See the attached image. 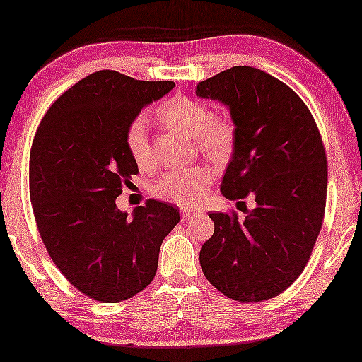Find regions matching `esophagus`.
I'll use <instances>...</instances> for the list:
<instances>
[{"label":"esophagus","mask_w":362,"mask_h":362,"mask_svg":"<svg viewBox=\"0 0 362 362\" xmlns=\"http://www.w3.org/2000/svg\"><path fill=\"white\" fill-rule=\"evenodd\" d=\"M197 214V211L193 210H182V219L183 221H191Z\"/></svg>","instance_id":"esophagus-1"}]
</instances>
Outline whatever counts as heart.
<instances>
[{
  "mask_svg": "<svg viewBox=\"0 0 362 362\" xmlns=\"http://www.w3.org/2000/svg\"><path fill=\"white\" fill-rule=\"evenodd\" d=\"M158 118L168 127L194 138L199 151L211 160L226 158L232 151L233 126L226 118L213 117V112L205 104L188 98H173L160 107ZM126 144L138 166L144 169L152 165L148 126L143 117L129 124ZM211 180L213 173L209 166L173 169L160 177L156 193L183 209H193L204 202Z\"/></svg>",
  "mask_w": 362,
  "mask_h": 362,
  "instance_id": "b5f03b06",
  "label": "heart"
}]
</instances>
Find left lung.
Returning <instances> with one entry per match:
<instances>
[{
    "label": "left lung",
    "instance_id": "left-lung-1",
    "mask_svg": "<svg viewBox=\"0 0 362 362\" xmlns=\"http://www.w3.org/2000/svg\"><path fill=\"white\" fill-rule=\"evenodd\" d=\"M196 96L224 104L235 124L221 193L257 204L244 221L209 214L214 233L199 255L204 275L233 300L272 298L303 272L324 221L328 171L316 121L294 90L252 66L199 82Z\"/></svg>",
    "mask_w": 362,
    "mask_h": 362
}]
</instances>
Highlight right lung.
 Segmentation results:
<instances>
[{"mask_svg": "<svg viewBox=\"0 0 362 362\" xmlns=\"http://www.w3.org/2000/svg\"><path fill=\"white\" fill-rule=\"evenodd\" d=\"M103 70L68 88L46 112L29 153V194L54 264L104 303L134 297L152 281L166 235L180 221L165 202L117 206L138 165L126 132L141 109L174 88Z\"/></svg>", "mask_w": 362, "mask_h": 362, "instance_id": "add662e5", "label": "right lung"}]
</instances>
